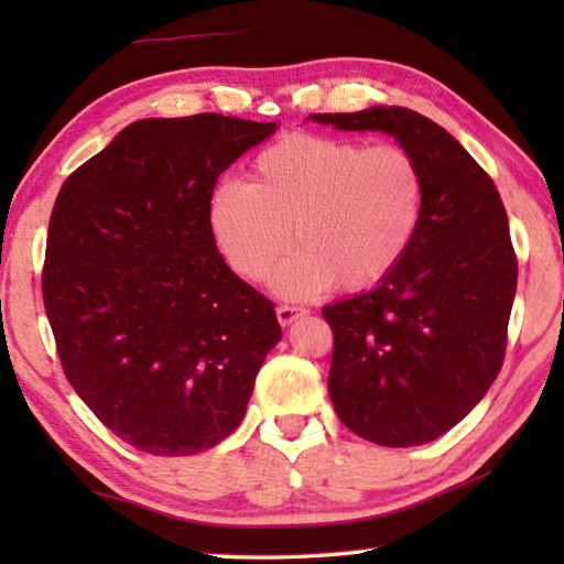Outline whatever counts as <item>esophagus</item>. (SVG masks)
Masks as SVG:
<instances>
[{"mask_svg": "<svg viewBox=\"0 0 564 564\" xmlns=\"http://www.w3.org/2000/svg\"><path fill=\"white\" fill-rule=\"evenodd\" d=\"M275 316H279L281 326H291L295 318L305 316V308L303 305H291V303H281L279 308H275Z\"/></svg>", "mask_w": 564, "mask_h": 564, "instance_id": "1", "label": "esophagus"}]
</instances>
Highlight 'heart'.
Masks as SVG:
<instances>
[{"label": "heart", "instance_id": "heart-1", "mask_svg": "<svg viewBox=\"0 0 564 564\" xmlns=\"http://www.w3.org/2000/svg\"><path fill=\"white\" fill-rule=\"evenodd\" d=\"M425 214V174L398 144L293 133L263 149L253 178H224L206 204L208 231L231 269L269 279L291 243H301L275 291L305 299L330 283L366 291L386 281L413 248Z\"/></svg>", "mask_w": 564, "mask_h": 564}]
</instances>
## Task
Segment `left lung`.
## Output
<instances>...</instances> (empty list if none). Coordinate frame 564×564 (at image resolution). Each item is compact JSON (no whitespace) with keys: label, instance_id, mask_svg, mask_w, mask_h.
<instances>
[{"label":"left lung","instance_id":"8db88e82","mask_svg":"<svg viewBox=\"0 0 564 564\" xmlns=\"http://www.w3.org/2000/svg\"><path fill=\"white\" fill-rule=\"evenodd\" d=\"M343 131H386L425 174V214L405 261L378 289L323 308L328 393L352 433L386 447L431 443L498 378L518 256L492 178L443 127L403 107L313 113Z\"/></svg>","mask_w":564,"mask_h":564}]
</instances>
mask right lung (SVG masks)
Instances as JSON below:
<instances>
[{
  "instance_id": "obj_1",
  "label": "right lung",
  "mask_w": 564,
  "mask_h": 564,
  "mask_svg": "<svg viewBox=\"0 0 564 564\" xmlns=\"http://www.w3.org/2000/svg\"><path fill=\"white\" fill-rule=\"evenodd\" d=\"M275 123L224 113L141 119L69 174L42 269L64 376L141 453L196 455L246 415L281 340L273 303L208 231L218 176Z\"/></svg>"
}]
</instances>
